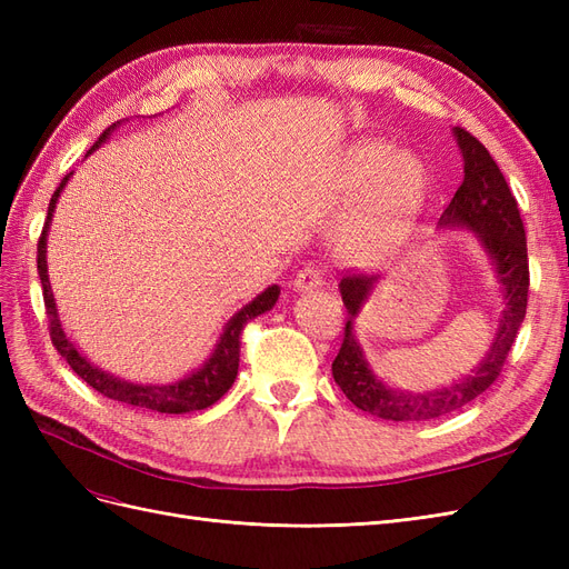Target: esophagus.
Segmentation results:
<instances>
[{"instance_id":"1","label":"esophagus","mask_w":569,"mask_h":569,"mask_svg":"<svg viewBox=\"0 0 569 569\" xmlns=\"http://www.w3.org/2000/svg\"><path fill=\"white\" fill-rule=\"evenodd\" d=\"M291 284H295V291L318 289V287H322V270L318 266H306L297 272V278Z\"/></svg>"}]
</instances>
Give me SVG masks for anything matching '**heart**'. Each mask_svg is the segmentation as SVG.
<instances>
[{
    "mask_svg": "<svg viewBox=\"0 0 569 569\" xmlns=\"http://www.w3.org/2000/svg\"><path fill=\"white\" fill-rule=\"evenodd\" d=\"M337 187L343 199H353L335 228L337 251L351 261H375L416 228L429 173L418 153L366 140L343 153Z\"/></svg>",
    "mask_w": 569,
    "mask_h": 569,
    "instance_id": "b5f03b06",
    "label": "heart"
}]
</instances>
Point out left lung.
I'll return each instance as SVG.
<instances>
[{
    "instance_id": "8db88e82",
    "label": "left lung",
    "mask_w": 569,
    "mask_h": 569,
    "mask_svg": "<svg viewBox=\"0 0 569 569\" xmlns=\"http://www.w3.org/2000/svg\"><path fill=\"white\" fill-rule=\"evenodd\" d=\"M453 137L462 153L465 178L451 203L441 213L439 228H462L475 234L496 270V280L503 297V311L498 318L489 349L477 368L446 387L408 391L385 385L375 375L353 330L360 308L372 297L380 274H349V278H343L339 282V291L349 311V320L343 327V343L332 363L335 382L356 408L391 422L435 420L475 401L501 375L508 351L527 313L529 261L518 201H515L503 173L498 170L487 147L462 128H453Z\"/></svg>"
}]
</instances>
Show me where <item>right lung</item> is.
I'll return each instance as SVG.
<instances>
[{
  "label": "right lung",
  "mask_w": 569,
  "mask_h": 569,
  "mask_svg": "<svg viewBox=\"0 0 569 569\" xmlns=\"http://www.w3.org/2000/svg\"><path fill=\"white\" fill-rule=\"evenodd\" d=\"M120 126L113 123L109 130H104V134L92 144V149L88 151V157L104 144L111 132ZM73 173H68L61 184L57 187V192L51 194L49 209H47V220L44 228L40 234L38 242V272L42 280V295H44V308H47V318H49V337L51 343H54L57 351L66 358V363L73 368V372L80 377V380L88 382L92 389H97L99 393H104L107 399L120 401L132 408H142V410H153V412H170V416H182V412H192V410H203L213 406L222 393H226L234 380H237V370H239V339H242V330L249 320H253L256 316L268 313L270 308L274 306V301L280 299V287L270 284L266 291H261L253 301H249L247 306L239 308V311L226 322L222 332L216 341L213 353L206 358V363L194 370L192 375H184L182 380L168 382V385H137L130 380H120V377L101 370L97 366H92L88 358H84L76 343L66 337L63 325L59 320V311H57V301H54V291H51L49 284V274H47V232L51 226V218H54V209L57 201L63 192L66 182L71 180Z\"/></svg>",
  "instance_id": "add662e5"
}]
</instances>
